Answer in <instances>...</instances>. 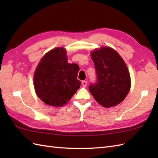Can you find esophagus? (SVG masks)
Instances as JSON below:
<instances>
[{
	"label": "esophagus",
	"mask_w": 158,
	"mask_h": 158,
	"mask_svg": "<svg viewBox=\"0 0 158 158\" xmlns=\"http://www.w3.org/2000/svg\"><path fill=\"white\" fill-rule=\"evenodd\" d=\"M81 84H82L83 87H84V88H85V87L87 86V81H83L81 82Z\"/></svg>",
	"instance_id": "34e87169"
}]
</instances>
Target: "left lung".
Here are the masks:
<instances>
[{
    "label": "left lung",
    "instance_id": "1",
    "mask_svg": "<svg viewBox=\"0 0 158 158\" xmlns=\"http://www.w3.org/2000/svg\"><path fill=\"white\" fill-rule=\"evenodd\" d=\"M97 80L89 90L96 102L109 108L125 99L130 86V76L125 62L115 50L102 47L91 53Z\"/></svg>",
    "mask_w": 158,
    "mask_h": 158
}]
</instances>
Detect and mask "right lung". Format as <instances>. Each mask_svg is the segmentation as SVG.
Here are the masks:
<instances>
[{
	"instance_id": "add662e5",
	"label": "right lung",
	"mask_w": 158,
	"mask_h": 158,
	"mask_svg": "<svg viewBox=\"0 0 158 158\" xmlns=\"http://www.w3.org/2000/svg\"><path fill=\"white\" fill-rule=\"evenodd\" d=\"M79 70L77 64L68 63L65 49L51 50L43 57L35 70L36 95L50 106L66 105L80 88L81 82L77 79Z\"/></svg>"
}]
</instances>
